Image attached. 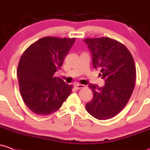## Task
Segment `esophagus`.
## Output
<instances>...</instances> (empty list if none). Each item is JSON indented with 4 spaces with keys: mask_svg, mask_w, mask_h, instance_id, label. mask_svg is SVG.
<instances>
[{
    "mask_svg": "<svg viewBox=\"0 0 150 150\" xmlns=\"http://www.w3.org/2000/svg\"><path fill=\"white\" fill-rule=\"evenodd\" d=\"M74 86H75V88H76V89H80V88H85L84 85L79 84V83L75 84V85H74Z\"/></svg>",
    "mask_w": 150,
    "mask_h": 150,
    "instance_id": "esophagus-1",
    "label": "esophagus"
}]
</instances>
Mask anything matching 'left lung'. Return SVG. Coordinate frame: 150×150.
<instances>
[{
    "mask_svg": "<svg viewBox=\"0 0 150 150\" xmlns=\"http://www.w3.org/2000/svg\"><path fill=\"white\" fill-rule=\"evenodd\" d=\"M92 56L95 69L104 86L89 84L93 93L86 103L88 112L98 120H107L118 114L128 103L135 86L136 66L132 55L123 44L107 37L84 39Z\"/></svg>",
    "mask_w": 150,
    "mask_h": 150,
    "instance_id": "8db88e82",
    "label": "left lung"
}]
</instances>
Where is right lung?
I'll use <instances>...</instances> for the list:
<instances>
[{"label": "right lung", "mask_w": 150, "mask_h": 150, "mask_svg": "<svg viewBox=\"0 0 150 150\" xmlns=\"http://www.w3.org/2000/svg\"><path fill=\"white\" fill-rule=\"evenodd\" d=\"M75 38L45 37L30 45L17 68L19 91L27 107L39 115H48L62 107L72 86L54 75L61 69Z\"/></svg>", "instance_id": "add662e5"}]
</instances>
